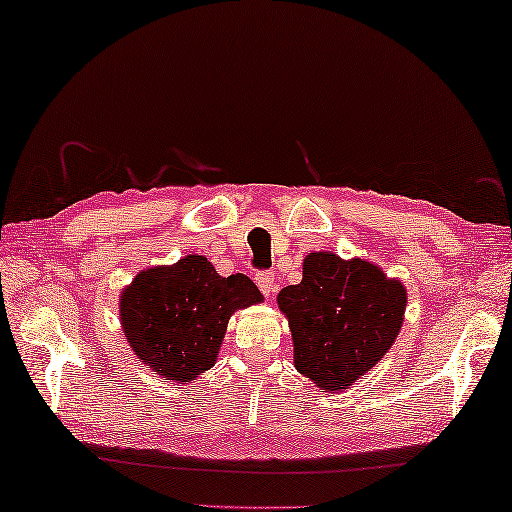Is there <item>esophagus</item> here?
<instances>
[{
	"label": "esophagus",
	"mask_w": 512,
	"mask_h": 512,
	"mask_svg": "<svg viewBox=\"0 0 512 512\" xmlns=\"http://www.w3.org/2000/svg\"><path fill=\"white\" fill-rule=\"evenodd\" d=\"M256 286L261 288V293L265 297L274 295V290H277V283H274V274L272 272H258L256 274Z\"/></svg>",
	"instance_id": "1"
}]
</instances>
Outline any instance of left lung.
Returning a JSON list of instances; mask_svg holds the SVG:
<instances>
[{"instance_id":"obj_1","label":"left lung","mask_w":512,"mask_h":512,"mask_svg":"<svg viewBox=\"0 0 512 512\" xmlns=\"http://www.w3.org/2000/svg\"><path fill=\"white\" fill-rule=\"evenodd\" d=\"M295 345V368L320 389H348L396 341L407 293L373 263L318 251L297 286L279 293Z\"/></svg>"}]
</instances>
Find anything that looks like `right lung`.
<instances>
[{
    "label": "right lung",
    "mask_w": 512,
    "mask_h": 512,
    "mask_svg": "<svg viewBox=\"0 0 512 512\" xmlns=\"http://www.w3.org/2000/svg\"><path fill=\"white\" fill-rule=\"evenodd\" d=\"M261 300L245 274L219 277L208 258L185 256L137 274L121 295V322L135 355L183 384L215 364L233 311Z\"/></svg>",
    "instance_id": "1"
}]
</instances>
